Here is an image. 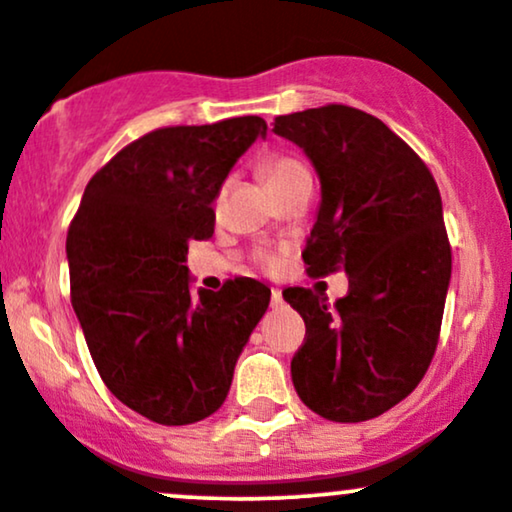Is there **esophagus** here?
<instances>
[{
    "instance_id": "1",
    "label": "esophagus",
    "mask_w": 512,
    "mask_h": 512,
    "mask_svg": "<svg viewBox=\"0 0 512 512\" xmlns=\"http://www.w3.org/2000/svg\"><path fill=\"white\" fill-rule=\"evenodd\" d=\"M272 308H284V296L279 289L272 291Z\"/></svg>"
}]
</instances>
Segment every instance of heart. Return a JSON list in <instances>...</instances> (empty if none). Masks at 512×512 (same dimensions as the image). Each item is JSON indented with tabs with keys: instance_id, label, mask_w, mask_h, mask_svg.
I'll return each mask as SVG.
<instances>
[{
	"instance_id": "1",
	"label": "heart",
	"mask_w": 512,
	"mask_h": 512,
	"mask_svg": "<svg viewBox=\"0 0 512 512\" xmlns=\"http://www.w3.org/2000/svg\"><path fill=\"white\" fill-rule=\"evenodd\" d=\"M262 173H264V180H267L269 190H274V187L284 185V182L293 180L296 175H301V173H308V170H305L301 163L296 161V158L272 156L269 161H264ZM262 264L267 269H276L279 267V257L272 255V252H267V255H262Z\"/></svg>"
}]
</instances>
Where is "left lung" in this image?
I'll use <instances>...</instances> for the list:
<instances>
[{
	"label": "left lung",
	"instance_id": "obj_1",
	"mask_svg": "<svg viewBox=\"0 0 512 512\" xmlns=\"http://www.w3.org/2000/svg\"><path fill=\"white\" fill-rule=\"evenodd\" d=\"M274 134L303 149L320 178L308 274L349 276L334 305L310 289L284 291L305 322L293 387L330 421L375 419L421 383L436 354L452 272L438 185L385 122L349 105L279 115Z\"/></svg>",
	"mask_w": 512,
	"mask_h": 512
}]
</instances>
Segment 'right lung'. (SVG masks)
<instances>
[{
	"label": "right lung",
	"mask_w": 512,
	"mask_h": 512,
	"mask_svg": "<svg viewBox=\"0 0 512 512\" xmlns=\"http://www.w3.org/2000/svg\"><path fill=\"white\" fill-rule=\"evenodd\" d=\"M267 122L257 115L144 134L93 175L67 233L72 305L108 390L163 426L207 419L272 291L255 279L190 293L187 243Z\"/></svg>",
	"instance_id": "1"
}]
</instances>
